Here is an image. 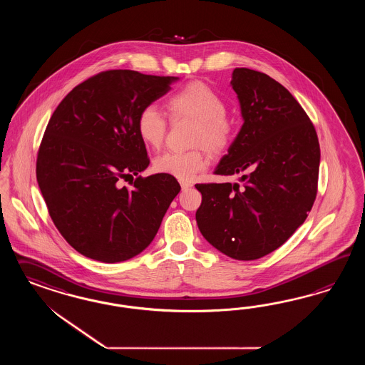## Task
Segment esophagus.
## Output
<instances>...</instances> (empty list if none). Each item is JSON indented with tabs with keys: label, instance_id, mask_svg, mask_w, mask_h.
<instances>
[{
	"label": "esophagus",
	"instance_id": "obj_1",
	"mask_svg": "<svg viewBox=\"0 0 365 365\" xmlns=\"http://www.w3.org/2000/svg\"><path fill=\"white\" fill-rule=\"evenodd\" d=\"M179 183H180V187H182V190H187V188H190L191 186H192L190 182H186V180H180Z\"/></svg>",
	"mask_w": 365,
	"mask_h": 365
}]
</instances>
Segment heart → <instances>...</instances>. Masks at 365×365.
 Segmentation results:
<instances>
[{
  "mask_svg": "<svg viewBox=\"0 0 365 365\" xmlns=\"http://www.w3.org/2000/svg\"><path fill=\"white\" fill-rule=\"evenodd\" d=\"M166 107L173 120L195 122L191 145L197 148L166 151L155 158L154 168L160 174L190 180L209 165L202 147L212 155L226 153L234 142L235 125L226 115L227 107L221 95L200 81L188 83L178 89L167 99ZM136 130L144 143L159 148L165 142L168 120L155 106H145L138 115Z\"/></svg>",
  "mask_w": 365,
  "mask_h": 365,
  "instance_id": "obj_1",
  "label": "heart"
}]
</instances>
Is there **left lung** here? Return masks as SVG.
<instances>
[{
	"instance_id": "8db88e82",
	"label": "left lung",
	"mask_w": 365,
	"mask_h": 365,
	"mask_svg": "<svg viewBox=\"0 0 365 365\" xmlns=\"http://www.w3.org/2000/svg\"><path fill=\"white\" fill-rule=\"evenodd\" d=\"M242 128L215 168L243 186L198 183L199 230L223 255L253 261L274 252L307 220L319 185L320 144L309 116L262 72L232 71Z\"/></svg>"
}]
</instances>
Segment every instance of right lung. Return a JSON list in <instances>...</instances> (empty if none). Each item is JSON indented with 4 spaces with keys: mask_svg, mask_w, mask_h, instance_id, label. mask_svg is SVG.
<instances>
[{
    "mask_svg": "<svg viewBox=\"0 0 365 365\" xmlns=\"http://www.w3.org/2000/svg\"><path fill=\"white\" fill-rule=\"evenodd\" d=\"M177 78L104 71L72 89L51 116L36 175L57 230L80 255L120 262L154 240L180 191L177 179L138 175L131 188L118 182L150 165L138 115Z\"/></svg>",
    "mask_w": 365,
    "mask_h": 365,
    "instance_id": "1",
    "label": "right lung"
}]
</instances>
